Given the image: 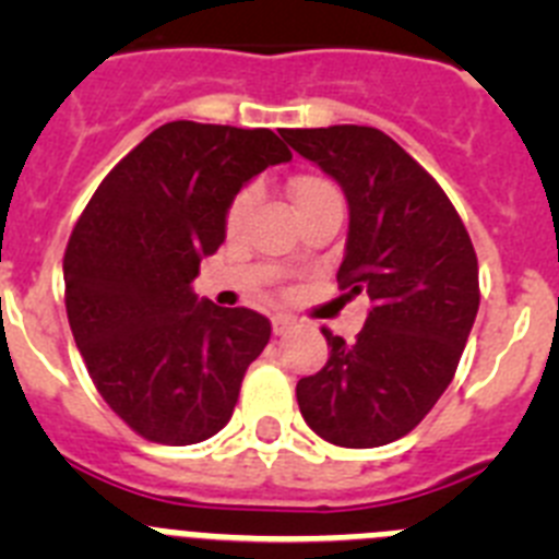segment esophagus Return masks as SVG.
Wrapping results in <instances>:
<instances>
[{
    "mask_svg": "<svg viewBox=\"0 0 559 559\" xmlns=\"http://www.w3.org/2000/svg\"><path fill=\"white\" fill-rule=\"evenodd\" d=\"M294 319H290V316H274V319H271V328H274V335H283V333H288L290 328H294Z\"/></svg>",
    "mask_w": 559,
    "mask_h": 559,
    "instance_id": "esophagus-1",
    "label": "esophagus"
}]
</instances>
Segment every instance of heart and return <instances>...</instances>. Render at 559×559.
<instances>
[{"mask_svg": "<svg viewBox=\"0 0 559 559\" xmlns=\"http://www.w3.org/2000/svg\"><path fill=\"white\" fill-rule=\"evenodd\" d=\"M288 192H290V201L296 204V212L308 210V206L319 204V201L338 195L335 187L330 185L328 179H322V176H296V179H290ZM246 210H249V192H240V195L231 199L229 210H226V229L235 231L237 226L243 224Z\"/></svg>", "mask_w": 559, "mask_h": 559, "instance_id": "b5f03b06", "label": "heart"}]
</instances>
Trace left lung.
Segmentation results:
<instances>
[{"instance_id": "obj_1", "label": "left lung", "mask_w": 559, "mask_h": 559, "mask_svg": "<svg viewBox=\"0 0 559 559\" xmlns=\"http://www.w3.org/2000/svg\"><path fill=\"white\" fill-rule=\"evenodd\" d=\"M283 136L347 195L338 288L372 302L353 344L322 330L330 358L296 383L299 412L333 445H389L423 423L456 374L481 299L476 249L445 190L378 128Z\"/></svg>"}]
</instances>
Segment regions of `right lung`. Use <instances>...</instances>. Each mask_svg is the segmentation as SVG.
Here are the masks:
<instances>
[{"mask_svg": "<svg viewBox=\"0 0 559 559\" xmlns=\"http://www.w3.org/2000/svg\"><path fill=\"white\" fill-rule=\"evenodd\" d=\"M288 159L269 128L167 122L81 212L63 254L69 328L100 397L140 437L195 445L229 423L271 322L199 302L190 283L224 243L240 187Z\"/></svg>", "mask_w": 559, "mask_h": 559, "instance_id": "add662e5", "label": "right lung"}]
</instances>
